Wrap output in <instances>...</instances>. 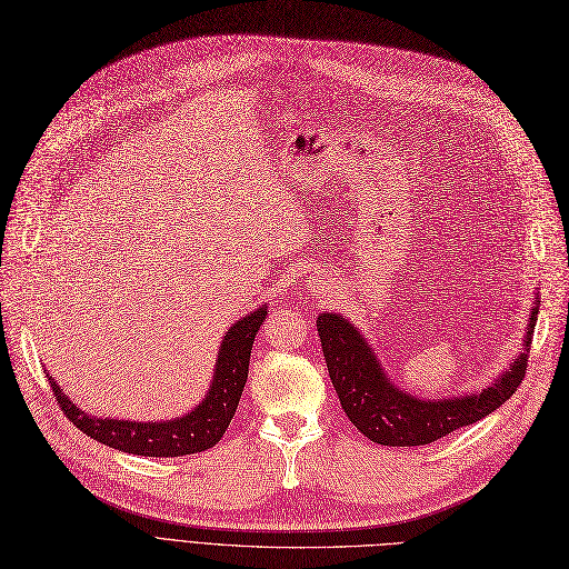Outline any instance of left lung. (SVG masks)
Instances as JSON below:
<instances>
[{"label":"left lung","mask_w":569,"mask_h":569,"mask_svg":"<svg viewBox=\"0 0 569 569\" xmlns=\"http://www.w3.org/2000/svg\"><path fill=\"white\" fill-rule=\"evenodd\" d=\"M537 321V307L525 338V353L513 361L511 370L480 393L446 401H419L398 391L377 363L368 342L347 319L338 313H321L317 326L326 366L340 403L351 425L366 433L372 443L412 448L427 446L461 427L480 422L482 417L507 403L528 370V347Z\"/></svg>","instance_id":"left-lung-1"}]
</instances>
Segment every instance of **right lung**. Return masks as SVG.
<instances>
[{
  "mask_svg": "<svg viewBox=\"0 0 569 569\" xmlns=\"http://www.w3.org/2000/svg\"><path fill=\"white\" fill-rule=\"evenodd\" d=\"M264 317L267 309L260 307L250 317L229 328L220 347L213 387L208 389V396L192 412L182 415L180 419H168V422L152 425L123 422V419L108 417L98 419L79 410L49 377L51 391L70 422L102 446L142 457H182L210 450L218 446V440L224 436L231 419H234L248 380L250 349Z\"/></svg>",
  "mask_w": 569,
  "mask_h": 569,
  "instance_id": "1",
  "label": "right lung"
}]
</instances>
